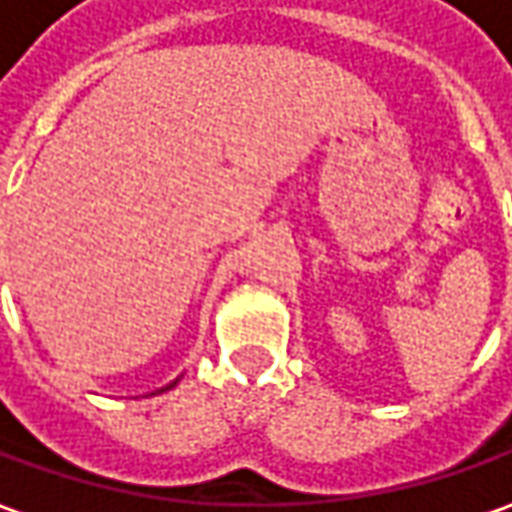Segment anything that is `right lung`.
Segmentation results:
<instances>
[{
    "mask_svg": "<svg viewBox=\"0 0 512 512\" xmlns=\"http://www.w3.org/2000/svg\"><path fill=\"white\" fill-rule=\"evenodd\" d=\"M175 385H178V379H175V382H169L167 388H161V391H169V388H175Z\"/></svg>",
    "mask_w": 512,
    "mask_h": 512,
    "instance_id": "1",
    "label": "right lung"
}]
</instances>
